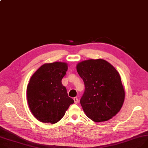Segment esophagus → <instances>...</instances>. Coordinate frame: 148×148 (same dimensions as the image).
<instances>
[{"label":"esophagus","instance_id":"obj_1","mask_svg":"<svg viewBox=\"0 0 148 148\" xmlns=\"http://www.w3.org/2000/svg\"><path fill=\"white\" fill-rule=\"evenodd\" d=\"M74 103L75 104H77V103H78V102H79V99H78V98H77V97H74Z\"/></svg>","mask_w":148,"mask_h":148}]
</instances>
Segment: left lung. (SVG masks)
Here are the masks:
<instances>
[{
    "label": "left lung",
    "mask_w": 148,
    "mask_h": 148,
    "mask_svg": "<svg viewBox=\"0 0 148 148\" xmlns=\"http://www.w3.org/2000/svg\"><path fill=\"white\" fill-rule=\"evenodd\" d=\"M76 68L85 86L80 99L85 114L96 122L112 118L120 111L125 99V90L117 70L102 59L82 61Z\"/></svg>",
    "instance_id": "obj_1"
}]
</instances>
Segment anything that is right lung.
<instances>
[{
  "instance_id": "1",
  "label": "right lung",
  "mask_w": 148,
  "mask_h": 148,
  "mask_svg": "<svg viewBox=\"0 0 148 148\" xmlns=\"http://www.w3.org/2000/svg\"><path fill=\"white\" fill-rule=\"evenodd\" d=\"M67 70L65 62L47 63L31 77L26 90L27 103L31 113L40 122L57 123L74 103L62 84Z\"/></svg>"
}]
</instances>
